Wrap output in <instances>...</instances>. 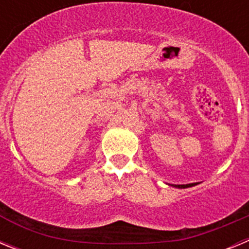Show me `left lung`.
Wrapping results in <instances>:
<instances>
[{"mask_svg":"<svg viewBox=\"0 0 249 249\" xmlns=\"http://www.w3.org/2000/svg\"><path fill=\"white\" fill-rule=\"evenodd\" d=\"M197 185V182H193V184H186V185H173L175 188H180V189H185V188H190V186Z\"/></svg>","mask_w":249,"mask_h":249,"instance_id":"1","label":"left lung"}]
</instances>
